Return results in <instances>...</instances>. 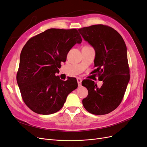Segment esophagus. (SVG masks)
I'll return each instance as SVG.
<instances>
[{
  "label": "esophagus",
  "mask_w": 147,
  "mask_h": 147,
  "mask_svg": "<svg viewBox=\"0 0 147 147\" xmlns=\"http://www.w3.org/2000/svg\"><path fill=\"white\" fill-rule=\"evenodd\" d=\"M77 82H78V86H81V82H82V80L80 78H77Z\"/></svg>",
  "instance_id": "esophagus-1"
}]
</instances>
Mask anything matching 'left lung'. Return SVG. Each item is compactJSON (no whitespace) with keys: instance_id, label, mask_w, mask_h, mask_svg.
<instances>
[{"instance_id":"obj_1","label":"left lung","mask_w":147,"mask_h":147,"mask_svg":"<svg viewBox=\"0 0 147 147\" xmlns=\"http://www.w3.org/2000/svg\"><path fill=\"white\" fill-rule=\"evenodd\" d=\"M78 31L94 48L95 69L92 73L103 82L98 88L93 81L82 82L88 90L82 105L91 114H107L120 105L130 80L126 45L120 34L106 25H93Z\"/></svg>"}]
</instances>
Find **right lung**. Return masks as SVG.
<instances>
[{"instance_id": "right-lung-1", "label": "right lung", "mask_w": 147, "mask_h": 147, "mask_svg": "<svg viewBox=\"0 0 147 147\" xmlns=\"http://www.w3.org/2000/svg\"><path fill=\"white\" fill-rule=\"evenodd\" d=\"M81 36L75 29H50L31 38L21 52L17 81L22 99L39 114L57 113L78 87L75 78L63 81L55 73Z\"/></svg>"}]
</instances>
